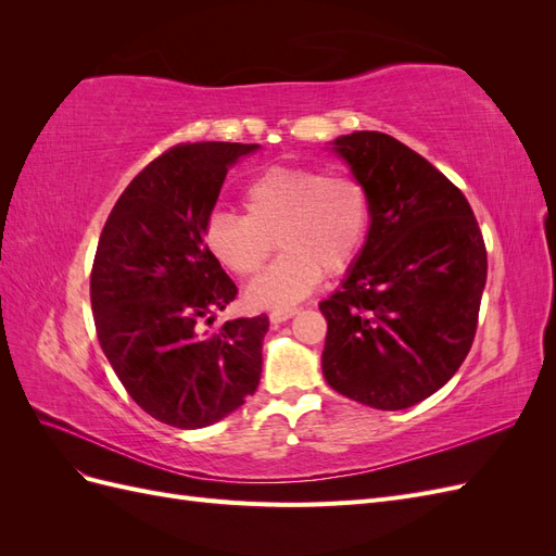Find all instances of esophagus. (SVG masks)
Instances as JSON below:
<instances>
[{"mask_svg":"<svg viewBox=\"0 0 556 556\" xmlns=\"http://www.w3.org/2000/svg\"><path fill=\"white\" fill-rule=\"evenodd\" d=\"M296 315V308H288V311H274L271 315H268V319H271L274 325H280V323H288L290 317Z\"/></svg>","mask_w":556,"mask_h":556,"instance_id":"1","label":"esophagus"}]
</instances>
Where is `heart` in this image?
<instances>
[{"instance_id":"heart-1","label":"heart","mask_w":556,"mask_h":556,"mask_svg":"<svg viewBox=\"0 0 556 556\" xmlns=\"http://www.w3.org/2000/svg\"><path fill=\"white\" fill-rule=\"evenodd\" d=\"M243 215L215 211L201 239L208 255L239 278L257 276L271 252L285 255L245 290V304L282 311L306 299L323 276H339L359 260L374 220L366 182L317 166L276 164L252 178Z\"/></svg>"}]
</instances>
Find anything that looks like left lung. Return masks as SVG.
<instances>
[{
	"label": "left lung",
	"mask_w": 556,
	"mask_h": 556,
	"mask_svg": "<svg viewBox=\"0 0 556 556\" xmlns=\"http://www.w3.org/2000/svg\"><path fill=\"white\" fill-rule=\"evenodd\" d=\"M374 201L371 231L343 285L319 304L323 374L378 410L425 401L457 374L476 339L486 250L457 185L382 131L333 141Z\"/></svg>",
	"instance_id": "1"
}]
</instances>
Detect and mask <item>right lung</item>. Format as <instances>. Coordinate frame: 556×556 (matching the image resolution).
I'll return each instance as SVG.
<instances>
[{
    "label": "right lung",
    "mask_w": 556,
    "mask_h": 556,
    "mask_svg": "<svg viewBox=\"0 0 556 556\" xmlns=\"http://www.w3.org/2000/svg\"><path fill=\"white\" fill-rule=\"evenodd\" d=\"M257 148H169L127 185L99 237L90 276L99 345L127 394L169 427H208L260 384L268 317L206 333L239 290L201 239L229 166Z\"/></svg>",
    "instance_id": "add662e5"
}]
</instances>
